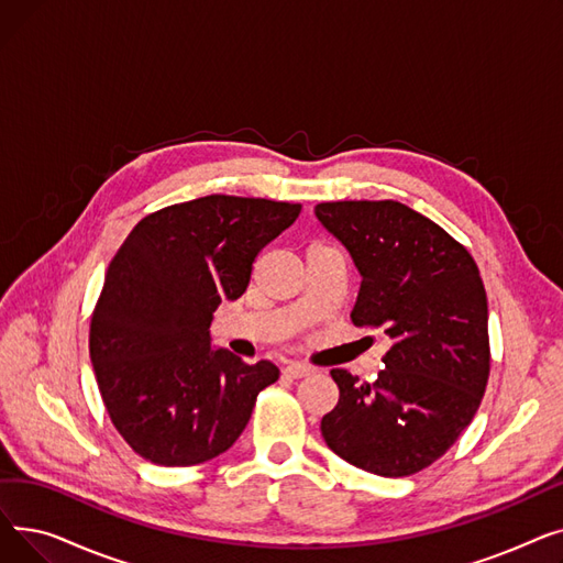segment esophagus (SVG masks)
Returning a JSON list of instances; mask_svg holds the SVG:
<instances>
[{"label": "esophagus", "mask_w": 563, "mask_h": 563, "mask_svg": "<svg viewBox=\"0 0 563 563\" xmlns=\"http://www.w3.org/2000/svg\"><path fill=\"white\" fill-rule=\"evenodd\" d=\"M314 369L310 367V365H303V363H289L287 367H285V374L289 376V378H303V376H310Z\"/></svg>", "instance_id": "34e87169"}]
</instances>
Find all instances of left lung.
<instances>
[{"label":"left lung","mask_w":563,"mask_h":563,"mask_svg":"<svg viewBox=\"0 0 563 563\" xmlns=\"http://www.w3.org/2000/svg\"><path fill=\"white\" fill-rule=\"evenodd\" d=\"M314 214L363 278L351 321L390 338L374 383L331 369L340 399L323 416L321 435L372 475H416L454 445L486 390L488 301L479 269L454 236L397 200L319 202Z\"/></svg>","instance_id":"1"}]
</instances>
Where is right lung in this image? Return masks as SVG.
Wrapping results in <instances>:
<instances>
[{"label":"right lung","instance_id":"obj_1","mask_svg":"<svg viewBox=\"0 0 563 563\" xmlns=\"http://www.w3.org/2000/svg\"><path fill=\"white\" fill-rule=\"evenodd\" d=\"M299 214L294 202L214 194L147 214L113 255L88 349L113 427L145 461L187 467L223 454L278 380L274 363L214 349L210 323Z\"/></svg>","mask_w":563,"mask_h":563}]
</instances>
